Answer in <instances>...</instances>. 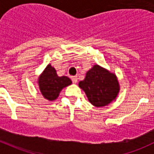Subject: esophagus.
Segmentation results:
<instances>
[{"label":"esophagus","instance_id":"34e87169","mask_svg":"<svg viewBox=\"0 0 154 154\" xmlns=\"http://www.w3.org/2000/svg\"><path fill=\"white\" fill-rule=\"evenodd\" d=\"M72 80L73 83H77V82H78L77 76H72Z\"/></svg>","mask_w":154,"mask_h":154}]
</instances>
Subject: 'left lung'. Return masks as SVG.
Returning <instances> with one entry per match:
<instances>
[{
  "label": "left lung",
  "instance_id": "left-lung-1",
  "mask_svg": "<svg viewBox=\"0 0 154 154\" xmlns=\"http://www.w3.org/2000/svg\"><path fill=\"white\" fill-rule=\"evenodd\" d=\"M79 86L85 92L89 103L96 107L108 106L116 99L120 90L116 75L97 64L87 71Z\"/></svg>",
  "mask_w": 154,
  "mask_h": 154
}]
</instances>
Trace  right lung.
<instances>
[{
    "label": "right lung",
    "mask_w": 154,
    "mask_h": 154,
    "mask_svg": "<svg viewBox=\"0 0 154 154\" xmlns=\"http://www.w3.org/2000/svg\"><path fill=\"white\" fill-rule=\"evenodd\" d=\"M37 82L42 96L48 101L55 100L64 88L72 83L67 76H58L51 64H48L41 73Z\"/></svg>",
    "instance_id": "obj_1"
}]
</instances>
